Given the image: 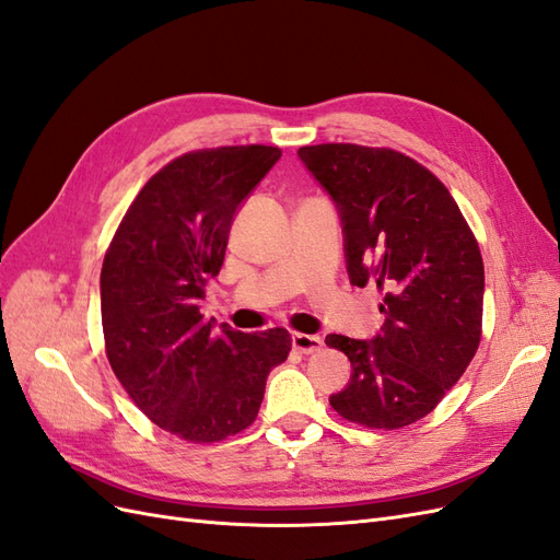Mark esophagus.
<instances>
[{"mask_svg": "<svg viewBox=\"0 0 560 560\" xmlns=\"http://www.w3.org/2000/svg\"><path fill=\"white\" fill-rule=\"evenodd\" d=\"M292 346L294 350L303 352V354H311V352H317L322 348V338L319 336H313V334H292Z\"/></svg>", "mask_w": 560, "mask_h": 560, "instance_id": "obj_1", "label": "esophagus"}]
</instances>
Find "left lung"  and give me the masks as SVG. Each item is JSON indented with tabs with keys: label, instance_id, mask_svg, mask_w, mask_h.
<instances>
[{
	"label": "left lung",
	"instance_id": "left-lung-1",
	"mask_svg": "<svg viewBox=\"0 0 560 560\" xmlns=\"http://www.w3.org/2000/svg\"><path fill=\"white\" fill-rule=\"evenodd\" d=\"M341 212L350 282L376 284L374 341L329 334L352 364L334 411L369 430H401L436 409L481 343L483 259L444 182L387 147L299 149Z\"/></svg>",
	"mask_w": 560,
	"mask_h": 560
}]
</instances>
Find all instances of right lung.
I'll return each instance as SVG.
<instances>
[{"instance_id":"obj_1","label":"right lung","mask_w":560,"mask_h":560,"mask_svg":"<svg viewBox=\"0 0 560 560\" xmlns=\"http://www.w3.org/2000/svg\"><path fill=\"white\" fill-rule=\"evenodd\" d=\"M266 144L196 149L135 196L100 273L107 360L138 409L184 442L214 444L257 420L292 336L214 329L200 315L224 264L235 208L276 165Z\"/></svg>"}]
</instances>
